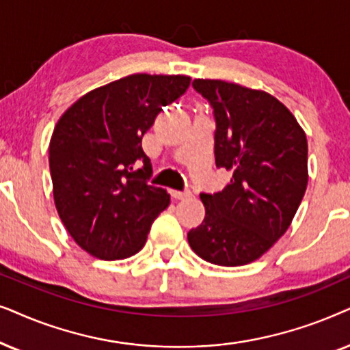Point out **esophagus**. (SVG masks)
<instances>
[{
    "instance_id": "1",
    "label": "esophagus",
    "mask_w": 350,
    "mask_h": 350,
    "mask_svg": "<svg viewBox=\"0 0 350 350\" xmlns=\"http://www.w3.org/2000/svg\"><path fill=\"white\" fill-rule=\"evenodd\" d=\"M171 197L174 198V200H185V198H189L190 195V192H180V190H171Z\"/></svg>"
}]
</instances>
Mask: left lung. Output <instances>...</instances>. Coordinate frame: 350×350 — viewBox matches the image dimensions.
Segmentation results:
<instances>
[{"instance_id": "1", "label": "left lung", "mask_w": 350, "mask_h": 350, "mask_svg": "<svg viewBox=\"0 0 350 350\" xmlns=\"http://www.w3.org/2000/svg\"><path fill=\"white\" fill-rule=\"evenodd\" d=\"M216 118V166L232 172L217 193H200L204 219L187 234L211 264L259 259L285 234L307 189V137L295 115L269 92L222 80H193Z\"/></svg>"}]
</instances>
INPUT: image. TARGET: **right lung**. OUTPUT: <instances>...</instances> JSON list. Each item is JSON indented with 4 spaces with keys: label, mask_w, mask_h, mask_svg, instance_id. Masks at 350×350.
Instances as JSON below:
<instances>
[{
    "label": "right lung",
    "mask_w": 350,
    "mask_h": 350,
    "mask_svg": "<svg viewBox=\"0 0 350 350\" xmlns=\"http://www.w3.org/2000/svg\"><path fill=\"white\" fill-rule=\"evenodd\" d=\"M189 85L185 75H129L86 92L55 124L49 142L55 208L72 239L94 258L136 254L170 204L165 189L147 183L152 165L142 137Z\"/></svg>",
    "instance_id": "add662e5"
}]
</instances>
